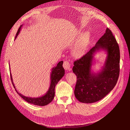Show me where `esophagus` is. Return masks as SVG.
Wrapping results in <instances>:
<instances>
[{
  "instance_id": "1",
  "label": "esophagus",
  "mask_w": 130,
  "mask_h": 130,
  "mask_svg": "<svg viewBox=\"0 0 130 130\" xmlns=\"http://www.w3.org/2000/svg\"><path fill=\"white\" fill-rule=\"evenodd\" d=\"M63 66L64 68L66 69V70H70V63L68 61H64V62H63Z\"/></svg>"
}]
</instances>
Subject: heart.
Segmentation results:
<instances>
[{
  "instance_id": "heart-1",
  "label": "heart",
  "mask_w": 130,
  "mask_h": 130,
  "mask_svg": "<svg viewBox=\"0 0 130 130\" xmlns=\"http://www.w3.org/2000/svg\"><path fill=\"white\" fill-rule=\"evenodd\" d=\"M86 37L85 36L78 42L74 50V55L76 57H81L83 55L87 49V44L86 42Z\"/></svg>"
}]
</instances>
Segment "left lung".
Here are the masks:
<instances>
[{
  "label": "left lung",
  "mask_w": 130,
  "mask_h": 130,
  "mask_svg": "<svg viewBox=\"0 0 130 130\" xmlns=\"http://www.w3.org/2000/svg\"><path fill=\"white\" fill-rule=\"evenodd\" d=\"M100 48L106 50L108 57L102 71L91 73L92 55ZM73 72L77 76L74 94L83 103H95L104 98L115 87L120 72V50L116 38L109 28L95 45L80 58L75 61Z\"/></svg>",
  "instance_id": "obj_1"
}]
</instances>
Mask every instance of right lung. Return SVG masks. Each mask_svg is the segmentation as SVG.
<instances>
[{"label":"right lung","mask_w":130,"mask_h":130,"mask_svg":"<svg viewBox=\"0 0 130 130\" xmlns=\"http://www.w3.org/2000/svg\"><path fill=\"white\" fill-rule=\"evenodd\" d=\"M21 26L19 27L18 29L17 32L16 34V36H15V39L16 38L20 32ZM63 64V61H60L58 63L57 66L55 68L52 69V72L51 73V83L50 86L48 91L44 95H43L41 97L39 98H30V97H26L24 95H22L21 94L18 93L16 89L17 93L18 94V95L21 96L23 99L25 100L27 103L30 104H32L35 105H38V106H45L46 105L49 104L53 100L54 96H55V86L57 82L60 80L61 78L64 76V69L62 66ZM10 77L11 80L12 81V84L14 88H15V86L12 81V78L11 74L10 73Z\"/></svg>","instance_id":"obj_1"}]
</instances>
